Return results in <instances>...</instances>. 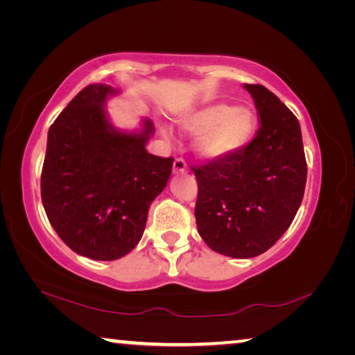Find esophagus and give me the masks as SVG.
Masks as SVG:
<instances>
[{"label": "esophagus", "instance_id": "obj_1", "mask_svg": "<svg viewBox=\"0 0 355 355\" xmlns=\"http://www.w3.org/2000/svg\"><path fill=\"white\" fill-rule=\"evenodd\" d=\"M186 171H188V166H186V161L182 159V158H177L175 161H173V173H184Z\"/></svg>", "mask_w": 355, "mask_h": 355}]
</instances>
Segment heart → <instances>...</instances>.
Here are the masks:
<instances>
[{"instance_id": "heart-1", "label": "heart", "mask_w": 355, "mask_h": 355, "mask_svg": "<svg viewBox=\"0 0 355 355\" xmlns=\"http://www.w3.org/2000/svg\"><path fill=\"white\" fill-rule=\"evenodd\" d=\"M178 123L189 133H197L194 147L202 158L222 159L248 144L257 119L249 107L216 101L184 112Z\"/></svg>"}]
</instances>
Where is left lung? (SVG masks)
<instances>
[{
  "mask_svg": "<svg viewBox=\"0 0 355 355\" xmlns=\"http://www.w3.org/2000/svg\"><path fill=\"white\" fill-rule=\"evenodd\" d=\"M244 87L260 116L255 137L227 158L192 167L200 236L209 249L232 258L272 248L291 225L307 182L296 116L261 84Z\"/></svg>",
  "mask_w": 355,
  "mask_h": 355,
  "instance_id": "obj_1",
  "label": "left lung"
}]
</instances>
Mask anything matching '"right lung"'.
<instances>
[{
    "label": "right lung",
    "mask_w": 355,
    "mask_h": 355,
    "mask_svg": "<svg viewBox=\"0 0 355 355\" xmlns=\"http://www.w3.org/2000/svg\"><path fill=\"white\" fill-rule=\"evenodd\" d=\"M107 84L86 86L48 130L40 194L59 238L78 255L111 261L141 241L148 208L166 188L173 158L150 155L155 133L120 131L106 116Z\"/></svg>",
    "instance_id": "right-lung-1"
}]
</instances>
